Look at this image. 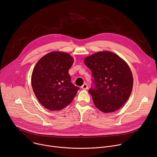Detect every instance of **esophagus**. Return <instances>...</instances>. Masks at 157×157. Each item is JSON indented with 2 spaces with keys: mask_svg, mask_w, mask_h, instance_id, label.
<instances>
[{
  "mask_svg": "<svg viewBox=\"0 0 157 157\" xmlns=\"http://www.w3.org/2000/svg\"><path fill=\"white\" fill-rule=\"evenodd\" d=\"M81 88L82 89H83V90H87L88 88V85H87V84H86V83H84L82 86H81Z\"/></svg>",
  "mask_w": 157,
  "mask_h": 157,
  "instance_id": "1",
  "label": "esophagus"
}]
</instances>
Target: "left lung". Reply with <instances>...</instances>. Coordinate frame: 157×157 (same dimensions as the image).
Wrapping results in <instances>:
<instances>
[{
	"label": "left lung",
	"instance_id": "1",
	"mask_svg": "<svg viewBox=\"0 0 157 157\" xmlns=\"http://www.w3.org/2000/svg\"><path fill=\"white\" fill-rule=\"evenodd\" d=\"M84 64L93 77L88 92L96 107L104 113L120 108L133 88V76L126 63L115 53L103 51L87 57Z\"/></svg>",
	"mask_w": 157,
	"mask_h": 157
}]
</instances>
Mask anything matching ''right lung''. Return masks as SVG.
Instances as JSON below:
<instances>
[{
	"mask_svg": "<svg viewBox=\"0 0 157 157\" xmlns=\"http://www.w3.org/2000/svg\"><path fill=\"white\" fill-rule=\"evenodd\" d=\"M74 63L69 54L52 52L36 64L32 87L39 103L51 111H59L73 101L79 88L71 82L69 69Z\"/></svg>",
	"mask_w": 157,
	"mask_h": 157,
	"instance_id": "right-lung-1",
	"label": "right lung"
}]
</instances>
